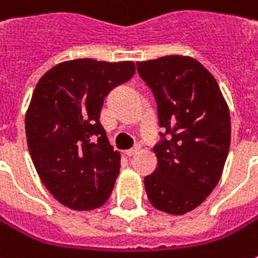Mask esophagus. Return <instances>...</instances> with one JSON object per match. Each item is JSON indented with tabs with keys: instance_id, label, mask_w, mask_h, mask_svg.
Here are the masks:
<instances>
[{
	"instance_id": "1",
	"label": "esophagus",
	"mask_w": 258,
	"mask_h": 258,
	"mask_svg": "<svg viewBox=\"0 0 258 258\" xmlns=\"http://www.w3.org/2000/svg\"><path fill=\"white\" fill-rule=\"evenodd\" d=\"M139 150H140V146H134L133 149H130V150L125 151V154H127L128 157H133L134 154H137V153H139Z\"/></svg>"
}]
</instances>
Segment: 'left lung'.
I'll return each instance as SVG.
<instances>
[{
	"label": "left lung",
	"mask_w": 258,
	"mask_h": 258,
	"mask_svg": "<svg viewBox=\"0 0 258 258\" xmlns=\"http://www.w3.org/2000/svg\"><path fill=\"white\" fill-rule=\"evenodd\" d=\"M157 105V167L144 177L151 205L172 215L199 207L222 174L231 141L230 111L215 78L192 57L137 63Z\"/></svg>",
	"instance_id": "obj_1"
}]
</instances>
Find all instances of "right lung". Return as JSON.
Returning a JSON list of instances; mask_svg holds the SVG:
<instances>
[{
	"mask_svg": "<svg viewBox=\"0 0 258 258\" xmlns=\"http://www.w3.org/2000/svg\"><path fill=\"white\" fill-rule=\"evenodd\" d=\"M136 72L133 62L76 59L40 79L26 114L28 151L41 182L64 207L105 204L119 172V153L99 122L105 96Z\"/></svg>",
	"mask_w": 258,
	"mask_h": 258,
	"instance_id": "obj_1",
	"label": "right lung"
}]
</instances>
